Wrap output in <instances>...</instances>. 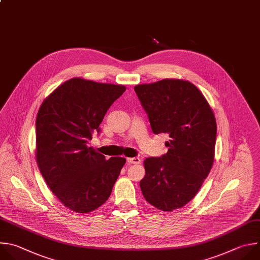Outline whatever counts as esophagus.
<instances>
[{
    "instance_id": "esophagus-1",
    "label": "esophagus",
    "mask_w": 260,
    "mask_h": 260,
    "mask_svg": "<svg viewBox=\"0 0 260 260\" xmlns=\"http://www.w3.org/2000/svg\"><path fill=\"white\" fill-rule=\"evenodd\" d=\"M127 162L129 164L138 165V164H140V159L139 158H127Z\"/></svg>"
}]
</instances>
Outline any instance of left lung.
<instances>
[{"mask_svg":"<svg viewBox=\"0 0 260 260\" xmlns=\"http://www.w3.org/2000/svg\"><path fill=\"white\" fill-rule=\"evenodd\" d=\"M134 90L152 132L170 137L167 153L144 160L140 188L150 205L171 212L192 200L212 168L216 120L208 101L188 81L164 79Z\"/></svg>","mask_w":260,"mask_h":260,"instance_id":"1","label":"left lung"}]
</instances>
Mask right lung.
Instances as JSON below:
<instances>
[{"mask_svg":"<svg viewBox=\"0 0 260 260\" xmlns=\"http://www.w3.org/2000/svg\"><path fill=\"white\" fill-rule=\"evenodd\" d=\"M123 85L71 79L52 92L36 119V159L57 199L77 213H89L105 204L125 158L107 160L88 140L113 103L125 92Z\"/></svg>","mask_w":260,"mask_h":260,"instance_id":"1","label":"right lung"}]
</instances>
